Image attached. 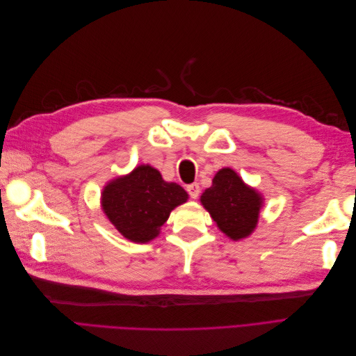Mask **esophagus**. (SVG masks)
I'll return each instance as SVG.
<instances>
[{
	"mask_svg": "<svg viewBox=\"0 0 356 356\" xmlns=\"http://www.w3.org/2000/svg\"><path fill=\"white\" fill-rule=\"evenodd\" d=\"M187 191H188V195L191 196V199H197L199 193H200V186L197 184V182H193V184L187 186Z\"/></svg>",
	"mask_w": 356,
	"mask_h": 356,
	"instance_id": "1",
	"label": "esophagus"
}]
</instances>
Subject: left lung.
Wrapping results in <instances>:
<instances>
[{"mask_svg": "<svg viewBox=\"0 0 356 356\" xmlns=\"http://www.w3.org/2000/svg\"><path fill=\"white\" fill-rule=\"evenodd\" d=\"M217 227L229 239H246L257 229L264 197L257 188L248 186L232 168H222L212 179V186L200 196Z\"/></svg>", "mask_w": 356, "mask_h": 356, "instance_id": "left-lung-1", "label": "left lung"}]
</instances>
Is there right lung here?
Returning a JSON list of instances; mask_svg holds the SVG:
<instances>
[{"label":"right lung","instance_id":"right-lung-1","mask_svg":"<svg viewBox=\"0 0 356 356\" xmlns=\"http://www.w3.org/2000/svg\"><path fill=\"white\" fill-rule=\"evenodd\" d=\"M187 200V191L177 182L165 181L152 165H139L110 179L101 191L105 217L123 238L135 243L156 239L170 212Z\"/></svg>","mask_w":356,"mask_h":356}]
</instances>
